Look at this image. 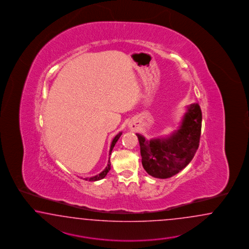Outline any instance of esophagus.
I'll list each match as a JSON object with an SVG mask.
<instances>
[{
    "mask_svg": "<svg viewBox=\"0 0 249 249\" xmlns=\"http://www.w3.org/2000/svg\"><path fill=\"white\" fill-rule=\"evenodd\" d=\"M129 128H131V129H133V128H136V125H134V124H130V125H129Z\"/></svg>",
    "mask_w": 249,
    "mask_h": 249,
    "instance_id": "obj_1",
    "label": "esophagus"
}]
</instances>
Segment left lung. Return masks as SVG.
<instances>
[{
  "label": "left lung",
  "mask_w": 249,
  "mask_h": 249,
  "mask_svg": "<svg viewBox=\"0 0 249 249\" xmlns=\"http://www.w3.org/2000/svg\"><path fill=\"white\" fill-rule=\"evenodd\" d=\"M201 123V108L198 103H194L188 106L178 129L167 138L147 141L137 134L142 166L148 175L168 178L186 168L199 146Z\"/></svg>",
  "instance_id": "obj_1"
}]
</instances>
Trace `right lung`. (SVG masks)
Instances as JSON below:
<instances>
[{
  "label": "right lung",
  "mask_w": 249,
  "mask_h": 249,
  "mask_svg": "<svg viewBox=\"0 0 249 249\" xmlns=\"http://www.w3.org/2000/svg\"><path fill=\"white\" fill-rule=\"evenodd\" d=\"M121 134H122V132H120L119 134L116 135L115 136L114 139L112 140V142H111V145H110V149H109V155L111 153V151H112V149L114 148L115 144L117 143V142L119 141V139H120V137H121ZM110 170V161H109V160H108V161H107V165L106 168L101 172L99 175L94 176V177H92V178H84L85 180H89V181H97V180H101L102 178H104L106 175L107 174V172Z\"/></svg>",
  "instance_id": "add662e5"
}]
</instances>
